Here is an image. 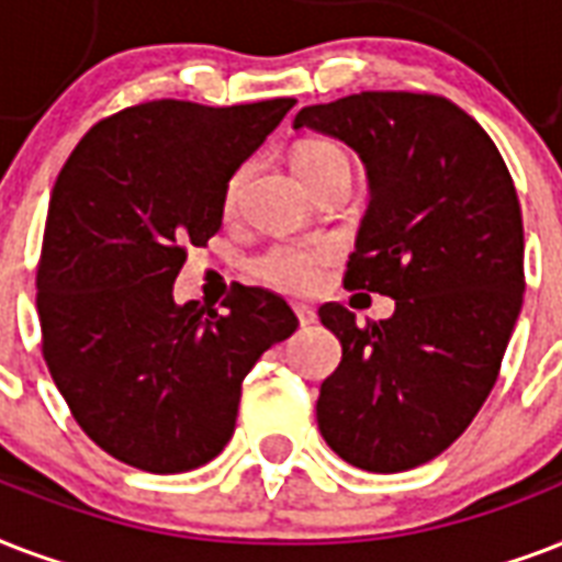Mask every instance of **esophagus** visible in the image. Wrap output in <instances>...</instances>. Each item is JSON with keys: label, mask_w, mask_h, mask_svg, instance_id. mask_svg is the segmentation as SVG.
<instances>
[{"label": "esophagus", "mask_w": 562, "mask_h": 562, "mask_svg": "<svg viewBox=\"0 0 562 562\" xmlns=\"http://www.w3.org/2000/svg\"><path fill=\"white\" fill-rule=\"evenodd\" d=\"M295 319H299V325H313L316 322V313L311 311V307H304V304H295Z\"/></svg>", "instance_id": "34e87169"}]
</instances>
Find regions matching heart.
Instances as JSON below:
<instances>
[{
  "instance_id": "b5f03b06",
  "label": "heart",
  "mask_w": 562,
  "mask_h": 562,
  "mask_svg": "<svg viewBox=\"0 0 562 562\" xmlns=\"http://www.w3.org/2000/svg\"><path fill=\"white\" fill-rule=\"evenodd\" d=\"M293 167L302 176L304 184L316 190L328 178H351V155L342 149L340 143L328 140V137H304V140L295 143ZM249 176V160L232 172L225 193H222L225 213H237ZM334 260H337L334 243H276L251 260V272L258 281H263L278 293L311 295L313 290H319L322 278Z\"/></svg>"
}]
</instances>
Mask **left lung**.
<instances>
[{
    "mask_svg": "<svg viewBox=\"0 0 562 562\" xmlns=\"http://www.w3.org/2000/svg\"><path fill=\"white\" fill-rule=\"evenodd\" d=\"M302 125L349 143L372 181L342 284L395 299L393 319L367 325L319 307L342 346L319 430L351 467L407 472L442 454L495 386L525 293L519 195L490 134L446 95L363 90L302 108Z\"/></svg>",
    "mask_w": 562,
    "mask_h": 562,
    "instance_id": "left-lung-1",
    "label": "left lung"
}]
</instances>
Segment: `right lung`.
Returning <instances> with one entry per match:
<instances>
[{
    "instance_id": "right-lung-1",
    "label": "right lung",
    "mask_w": 562,
    "mask_h": 562,
    "mask_svg": "<svg viewBox=\"0 0 562 562\" xmlns=\"http://www.w3.org/2000/svg\"><path fill=\"white\" fill-rule=\"evenodd\" d=\"M293 104H132L60 167L37 260L43 360L81 430L128 467L176 475L216 458L243 378L299 328L260 286L237 284L222 313L172 299L187 249L220 232L232 172Z\"/></svg>"
}]
</instances>
